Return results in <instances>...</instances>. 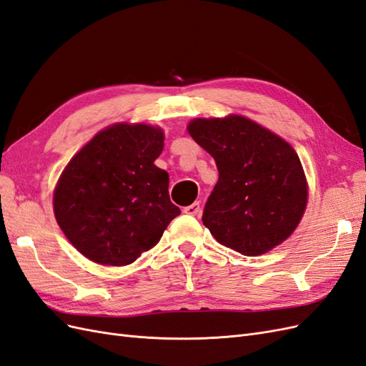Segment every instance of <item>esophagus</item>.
I'll return each mask as SVG.
<instances>
[{
  "label": "esophagus",
  "instance_id": "esophagus-1",
  "mask_svg": "<svg viewBox=\"0 0 366 366\" xmlns=\"http://www.w3.org/2000/svg\"><path fill=\"white\" fill-rule=\"evenodd\" d=\"M183 212L187 214V215H197L198 212H200V203L195 202V203H192L191 206H186V207L183 209Z\"/></svg>",
  "mask_w": 366,
  "mask_h": 366
}]
</instances>
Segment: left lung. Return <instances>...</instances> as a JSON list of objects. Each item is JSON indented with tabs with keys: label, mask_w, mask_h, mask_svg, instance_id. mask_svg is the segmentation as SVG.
Returning <instances> with one entry per match:
<instances>
[{
	"label": "left lung",
	"mask_w": 366,
	"mask_h": 366,
	"mask_svg": "<svg viewBox=\"0 0 366 366\" xmlns=\"http://www.w3.org/2000/svg\"><path fill=\"white\" fill-rule=\"evenodd\" d=\"M187 131L217 163L202 218L214 238L247 257L289 238L307 204L302 164L289 143L241 116L195 119Z\"/></svg>",
	"instance_id": "left-lung-1"
}]
</instances>
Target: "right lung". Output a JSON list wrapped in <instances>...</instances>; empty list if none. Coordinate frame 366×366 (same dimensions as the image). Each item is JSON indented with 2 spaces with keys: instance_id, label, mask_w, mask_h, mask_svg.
<instances>
[{
  "instance_id": "right-lung-1",
  "label": "right lung",
  "mask_w": 366,
  "mask_h": 366,
  "mask_svg": "<svg viewBox=\"0 0 366 366\" xmlns=\"http://www.w3.org/2000/svg\"><path fill=\"white\" fill-rule=\"evenodd\" d=\"M163 132L149 125L109 127L70 160L53 197L54 217L71 244L97 264L134 262L180 215L169 175L154 162Z\"/></svg>"
}]
</instances>
